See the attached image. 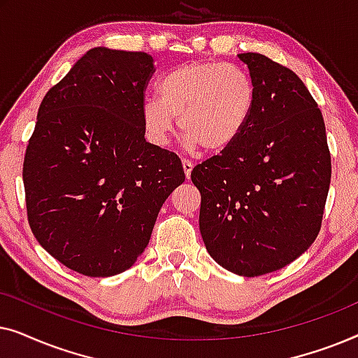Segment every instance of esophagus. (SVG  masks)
<instances>
[{
	"mask_svg": "<svg viewBox=\"0 0 358 358\" xmlns=\"http://www.w3.org/2000/svg\"><path fill=\"white\" fill-rule=\"evenodd\" d=\"M182 169H184V174H185V178H190V173H192V169H194V163L192 161H189V159H182Z\"/></svg>",
	"mask_w": 358,
	"mask_h": 358,
	"instance_id": "1",
	"label": "esophagus"
}]
</instances>
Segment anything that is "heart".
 <instances>
[{
    "instance_id": "b5f03b06",
    "label": "heart",
    "mask_w": 358,
    "mask_h": 358,
    "mask_svg": "<svg viewBox=\"0 0 358 358\" xmlns=\"http://www.w3.org/2000/svg\"><path fill=\"white\" fill-rule=\"evenodd\" d=\"M156 97L141 106V120L156 145L168 143L178 119L192 146L215 153L231 146L251 120L257 90L243 68L222 62H190L159 78Z\"/></svg>"
}]
</instances>
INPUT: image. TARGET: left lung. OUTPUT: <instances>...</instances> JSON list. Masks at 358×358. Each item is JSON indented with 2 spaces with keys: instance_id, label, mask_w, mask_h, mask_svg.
<instances>
[{
  "instance_id": "left-lung-1",
  "label": "left lung",
  "mask_w": 358,
  "mask_h": 358,
  "mask_svg": "<svg viewBox=\"0 0 358 358\" xmlns=\"http://www.w3.org/2000/svg\"><path fill=\"white\" fill-rule=\"evenodd\" d=\"M257 90L246 130L190 173L200 190L199 227L227 271L257 277L300 257L321 229L331 184L324 119L290 68L239 53Z\"/></svg>"
}]
</instances>
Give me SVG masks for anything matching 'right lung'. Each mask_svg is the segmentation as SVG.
I'll return each instance as SVG.
<instances>
[{"label":"right lung","mask_w":358,"mask_h":358,"mask_svg":"<svg viewBox=\"0 0 358 358\" xmlns=\"http://www.w3.org/2000/svg\"><path fill=\"white\" fill-rule=\"evenodd\" d=\"M153 71L145 52L91 48L38 107L22 168L27 220L41 246L83 275L134 266L185 179L178 155L145 140Z\"/></svg>","instance_id":"obj_1"}]
</instances>
